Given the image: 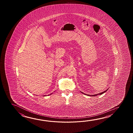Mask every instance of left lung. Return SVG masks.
<instances>
[{
	"label": "left lung",
	"mask_w": 133,
	"mask_h": 133,
	"mask_svg": "<svg viewBox=\"0 0 133 133\" xmlns=\"http://www.w3.org/2000/svg\"><path fill=\"white\" fill-rule=\"evenodd\" d=\"M108 89L107 90H106L105 91H104L103 92L100 93H98V94H96V95H87V94H85V95H87V96H97V95H102L103 94H104V93H105V92H106L108 90ZM81 93L83 94H84V93L82 92H81Z\"/></svg>",
	"instance_id": "left-lung-1"
}]
</instances>
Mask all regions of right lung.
Returning a JSON list of instances; mask_svg holds the SVG:
<instances>
[{
    "label": "right lung",
    "instance_id": "obj_1",
    "mask_svg": "<svg viewBox=\"0 0 133 133\" xmlns=\"http://www.w3.org/2000/svg\"><path fill=\"white\" fill-rule=\"evenodd\" d=\"M50 95H51V94H50Z\"/></svg>",
    "mask_w": 133,
    "mask_h": 133
}]
</instances>
